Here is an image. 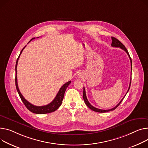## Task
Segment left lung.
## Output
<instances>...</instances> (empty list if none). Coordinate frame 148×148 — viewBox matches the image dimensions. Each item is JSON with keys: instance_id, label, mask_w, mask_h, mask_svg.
Returning <instances> with one entry per match:
<instances>
[{"instance_id": "1", "label": "left lung", "mask_w": 148, "mask_h": 148, "mask_svg": "<svg viewBox=\"0 0 148 148\" xmlns=\"http://www.w3.org/2000/svg\"><path fill=\"white\" fill-rule=\"evenodd\" d=\"M111 38H112V43H111V46H112V47H120L121 49H123V50L127 53V55H128V56H129V58H130V62H131V69L132 68V59H131V58H130V55H129V52H128V51L127 50V49L125 48V46L120 42V41H119V40H118L117 38H115V37H111ZM131 80H132V77H131V79H130V85H129V89H128V90H127V93H126V94L128 93V92H129V89H130V85H131ZM125 95L124 96V97L125 96ZM83 99H84V102H85V103H86V105L90 108V110H92V111H95V112H109V111H113V110H114L115 108H116L118 106H119V105L121 103V102L123 101V99L124 98V97L123 98V99L121 100V101L119 102V103H118L114 108H112V109H110V110H101V109H98V108H95V107H94L93 106H92L89 102H88V100H87V97H86V91H85V88H84V87H83Z\"/></svg>"}]
</instances>
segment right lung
<instances>
[{"label": "right lung", "instance_id": "obj_1", "mask_svg": "<svg viewBox=\"0 0 148 148\" xmlns=\"http://www.w3.org/2000/svg\"><path fill=\"white\" fill-rule=\"evenodd\" d=\"M33 38H32L31 40H32ZM30 40V41H31ZM29 41V42H30ZM25 46L22 49V51L20 52V54H19L17 60L16 62V65H15V71H16V74H15V85H16V88L17 92L19 95V97H20L21 99L22 100L23 102L26 106L27 109L30 111L31 112L35 113V114H47V113H51L52 112H54L56 111L58 108L60 107L62 102V100L64 99V93L65 92V90L66 89L67 87L70 85L71 83V81H69L67 83H65L61 88L60 90H59L58 93H57L56 97H55V99L53 100L52 102L50 103H49L48 105H45V106H35L33 105V104L30 103L29 102H28L24 96L22 95L20 91L19 90V88L18 86V83H17V77H16V67H17V64H18V61L19 60V58L20 56V55L21 54L23 51L24 50V49L25 47Z\"/></svg>", "mask_w": 148, "mask_h": 148}]
</instances>
